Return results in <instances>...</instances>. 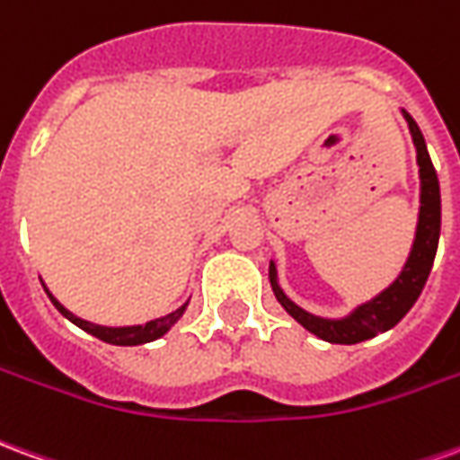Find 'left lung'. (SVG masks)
<instances>
[{"label":"left lung","instance_id":"1","mask_svg":"<svg viewBox=\"0 0 460 460\" xmlns=\"http://www.w3.org/2000/svg\"><path fill=\"white\" fill-rule=\"evenodd\" d=\"M409 122V132H411V140L416 147V164H419V177H421V207H419V224H416V236L411 253L406 259L404 269L399 273V279L382 290L376 298L369 303H362L359 308H355L347 318L340 320H328L318 318L308 310H303L296 305L293 300L280 290L279 286V273L276 266L270 261L269 266V279L270 288L276 293L279 303L286 308L290 318H296L303 328L318 335L325 342H335V345H355L362 340H369L385 332V330L394 328L399 320L404 318L406 313L411 310L416 298L421 296V290L426 286V279L431 273L434 266L436 249H438V234H441V191H438V177H436L434 164L426 150L424 135L419 130V125L414 118L402 111Z\"/></svg>","mask_w":460,"mask_h":460}]
</instances>
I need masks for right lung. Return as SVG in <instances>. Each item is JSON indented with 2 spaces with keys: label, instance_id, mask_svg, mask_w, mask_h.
<instances>
[{
  "label": "right lung",
  "instance_id": "add662e5",
  "mask_svg": "<svg viewBox=\"0 0 460 460\" xmlns=\"http://www.w3.org/2000/svg\"><path fill=\"white\" fill-rule=\"evenodd\" d=\"M46 293H49V290H46ZM49 298H51V303L56 305V310L71 320L74 325H78V328L85 330V332H91V335H95L98 340H103V342H111V345H145V342H152V340L162 338V335L184 315V310H187V303H184L181 308H177L174 313H170V315L150 320V323H145V325H132V328H103V325H93V323H88V320L75 318L74 313H68L51 293H49Z\"/></svg>",
  "mask_w": 460,
  "mask_h": 460
}]
</instances>
